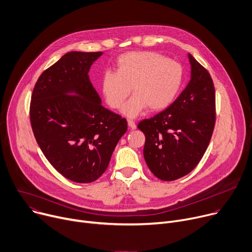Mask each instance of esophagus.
Returning a JSON list of instances; mask_svg holds the SVG:
<instances>
[{"label": "esophagus", "mask_w": 252, "mask_h": 252, "mask_svg": "<svg viewBox=\"0 0 252 252\" xmlns=\"http://www.w3.org/2000/svg\"><path fill=\"white\" fill-rule=\"evenodd\" d=\"M127 125H128V126H129L131 129H134V128L136 127L135 123H134L132 120H127Z\"/></svg>", "instance_id": "esophagus-1"}]
</instances>
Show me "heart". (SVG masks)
Returning <instances> with one entry per match:
<instances>
[{"label":"heart","instance_id":"heart-1","mask_svg":"<svg viewBox=\"0 0 252 252\" xmlns=\"http://www.w3.org/2000/svg\"><path fill=\"white\" fill-rule=\"evenodd\" d=\"M117 72L106 71L100 79V88L107 104L134 118L148 106L161 110L169 106L179 93L183 70L179 63L152 51H131L121 55L116 62ZM132 88L130 89V87Z\"/></svg>","mask_w":252,"mask_h":252}]
</instances>
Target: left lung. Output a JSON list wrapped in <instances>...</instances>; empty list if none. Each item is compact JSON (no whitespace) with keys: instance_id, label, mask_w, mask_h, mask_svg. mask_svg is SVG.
<instances>
[{"instance_id":"left-lung-1","label":"left lung","mask_w":252,"mask_h":252,"mask_svg":"<svg viewBox=\"0 0 252 252\" xmlns=\"http://www.w3.org/2000/svg\"><path fill=\"white\" fill-rule=\"evenodd\" d=\"M191 80L165 110L143 120L145 161L159 180L174 181L199 164L215 126V88L209 72L191 55Z\"/></svg>"}]
</instances>
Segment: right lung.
Segmentation results:
<instances>
[{"label":"right lung","instance_id":"1","mask_svg":"<svg viewBox=\"0 0 252 252\" xmlns=\"http://www.w3.org/2000/svg\"><path fill=\"white\" fill-rule=\"evenodd\" d=\"M101 54L66 53L39 76L31 96L30 121L41 151L76 183H91L105 172L127 129L126 119L101 105L89 80L90 66Z\"/></svg>","mask_w":252,"mask_h":252}]
</instances>
